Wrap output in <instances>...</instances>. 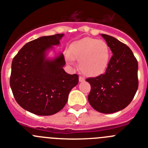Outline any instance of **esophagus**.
<instances>
[{
	"label": "esophagus",
	"instance_id": "esophagus-1",
	"mask_svg": "<svg viewBox=\"0 0 148 148\" xmlns=\"http://www.w3.org/2000/svg\"><path fill=\"white\" fill-rule=\"evenodd\" d=\"M79 81L80 82H84V81H85V79H84L83 77H79Z\"/></svg>",
	"mask_w": 148,
	"mask_h": 148
}]
</instances>
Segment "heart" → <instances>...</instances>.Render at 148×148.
<instances>
[{"instance_id": "obj_1", "label": "heart", "mask_w": 148, "mask_h": 148, "mask_svg": "<svg viewBox=\"0 0 148 148\" xmlns=\"http://www.w3.org/2000/svg\"><path fill=\"white\" fill-rule=\"evenodd\" d=\"M66 58L71 64L79 60V69L84 75L96 77L105 72L110 62L108 45L102 40L85 37L70 46Z\"/></svg>"}]
</instances>
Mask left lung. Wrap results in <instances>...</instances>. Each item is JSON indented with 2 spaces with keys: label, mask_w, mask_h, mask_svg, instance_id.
Segmentation results:
<instances>
[{
  "label": "left lung",
  "mask_w": 148,
  "mask_h": 148,
  "mask_svg": "<svg viewBox=\"0 0 148 148\" xmlns=\"http://www.w3.org/2000/svg\"><path fill=\"white\" fill-rule=\"evenodd\" d=\"M112 52L105 73L87 79L91 86L88 101L99 112L121 111L131 103L138 89V63L127 45L107 34H101Z\"/></svg>",
  "instance_id": "left-lung-1"
}]
</instances>
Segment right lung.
<instances>
[{"label":"right lung","mask_w":148,"mask_h":148,"mask_svg":"<svg viewBox=\"0 0 148 148\" xmlns=\"http://www.w3.org/2000/svg\"><path fill=\"white\" fill-rule=\"evenodd\" d=\"M64 34L41 36L27 43L14 58L10 86L24 110L38 115H52L66 105L79 76L65 71L63 53L49 57Z\"/></svg>","instance_id":"1"}]
</instances>
